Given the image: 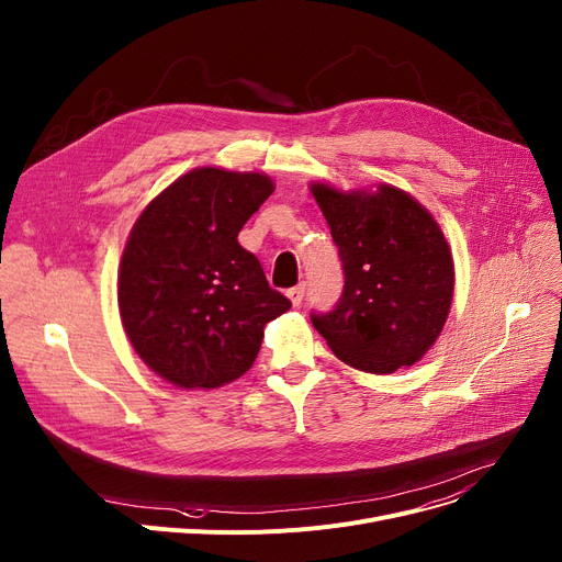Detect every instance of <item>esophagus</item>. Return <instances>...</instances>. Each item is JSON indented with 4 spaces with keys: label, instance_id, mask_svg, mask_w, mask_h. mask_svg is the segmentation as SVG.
Returning <instances> with one entry per match:
<instances>
[{
    "label": "esophagus",
    "instance_id": "obj_1",
    "mask_svg": "<svg viewBox=\"0 0 562 562\" xmlns=\"http://www.w3.org/2000/svg\"><path fill=\"white\" fill-rule=\"evenodd\" d=\"M286 295H289L291 305H293V307H297V305L303 303V297H305V284H295V286H291V289L286 291Z\"/></svg>",
    "mask_w": 562,
    "mask_h": 562
}]
</instances>
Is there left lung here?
Returning a JSON list of instances; mask_svg holds the SVG:
<instances>
[{
  "label": "left lung",
  "instance_id": "obj_1",
  "mask_svg": "<svg viewBox=\"0 0 562 562\" xmlns=\"http://www.w3.org/2000/svg\"><path fill=\"white\" fill-rule=\"evenodd\" d=\"M344 265V293L312 323L348 366L389 375L436 344L454 295V261L434 216L406 192H339L314 182Z\"/></svg>",
  "mask_w": 562,
  "mask_h": 562
}]
</instances>
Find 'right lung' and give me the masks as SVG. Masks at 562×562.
Listing matches in <instances>:
<instances>
[{"label":"right lung","instance_id":"1","mask_svg":"<svg viewBox=\"0 0 562 562\" xmlns=\"http://www.w3.org/2000/svg\"><path fill=\"white\" fill-rule=\"evenodd\" d=\"M273 190L265 173L201 167L135 221L120 265V314L139 359L169 384L218 389L241 378L265 325L291 307L237 241Z\"/></svg>","mask_w":562,"mask_h":562}]
</instances>
